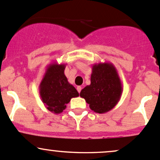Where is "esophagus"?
<instances>
[{"label":"esophagus","instance_id":"obj_1","mask_svg":"<svg viewBox=\"0 0 160 160\" xmlns=\"http://www.w3.org/2000/svg\"><path fill=\"white\" fill-rule=\"evenodd\" d=\"M77 91H78V93H80V91H81V90H82V87H80V86H78V87H77Z\"/></svg>","mask_w":160,"mask_h":160}]
</instances>
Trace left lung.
<instances>
[{"label":"left lung","instance_id":"obj_1","mask_svg":"<svg viewBox=\"0 0 160 160\" xmlns=\"http://www.w3.org/2000/svg\"><path fill=\"white\" fill-rule=\"evenodd\" d=\"M122 86L114 65L108 62L92 66L90 84L85 87L80 96L85 99L90 108L97 113H105L120 101Z\"/></svg>","mask_w":160,"mask_h":160}]
</instances>
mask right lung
<instances>
[{"label": "right lung", "mask_w": 160, "mask_h": 160, "mask_svg": "<svg viewBox=\"0 0 160 160\" xmlns=\"http://www.w3.org/2000/svg\"><path fill=\"white\" fill-rule=\"evenodd\" d=\"M66 64L53 62L47 67L39 86L42 102L48 110L61 113L71 98L79 97L75 87L70 84L64 74Z\"/></svg>", "instance_id": "obj_1"}]
</instances>
